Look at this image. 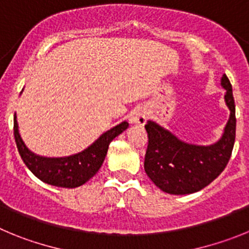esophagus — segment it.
<instances>
[{
    "instance_id": "esophagus-1",
    "label": "esophagus",
    "mask_w": 249,
    "mask_h": 249,
    "mask_svg": "<svg viewBox=\"0 0 249 249\" xmlns=\"http://www.w3.org/2000/svg\"><path fill=\"white\" fill-rule=\"evenodd\" d=\"M147 120H148V113L142 107L136 108L133 113L131 114V118H129L132 124H138V126H143L144 123L147 122Z\"/></svg>"
}]
</instances>
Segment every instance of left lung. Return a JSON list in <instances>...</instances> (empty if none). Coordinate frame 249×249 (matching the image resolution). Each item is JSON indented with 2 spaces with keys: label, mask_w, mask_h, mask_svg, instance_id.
I'll use <instances>...</instances> for the list:
<instances>
[{
  "label": "left lung",
  "mask_w": 249,
  "mask_h": 249,
  "mask_svg": "<svg viewBox=\"0 0 249 249\" xmlns=\"http://www.w3.org/2000/svg\"><path fill=\"white\" fill-rule=\"evenodd\" d=\"M224 101L231 114L222 137L210 146L186 143L153 121L146 123L148 147L144 171L151 181L169 195H190L214 181L230 160L236 140V105L232 85L223 74Z\"/></svg>",
  "instance_id": "8db88e82"
}]
</instances>
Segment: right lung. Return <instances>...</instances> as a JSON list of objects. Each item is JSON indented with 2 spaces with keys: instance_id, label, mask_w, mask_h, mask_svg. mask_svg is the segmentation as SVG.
<instances>
[{
  "instance_id": "add662e5",
  "label": "right lung",
  "mask_w": 249,
  "mask_h": 249,
  "mask_svg": "<svg viewBox=\"0 0 249 249\" xmlns=\"http://www.w3.org/2000/svg\"><path fill=\"white\" fill-rule=\"evenodd\" d=\"M127 127L128 122L123 121L105 132L91 146L76 155L68 157H43L27 148L19 136L16 113L13 117V135L22 160L41 181L63 188H76L91 179L102 166L109 143L127 129Z\"/></svg>"
}]
</instances>
